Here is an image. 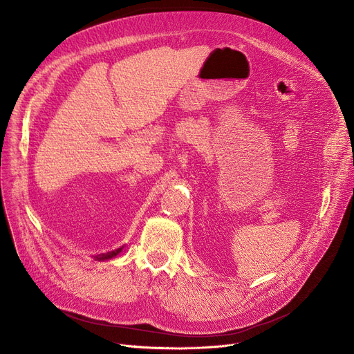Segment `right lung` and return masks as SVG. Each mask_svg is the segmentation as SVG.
Masks as SVG:
<instances>
[{
    "mask_svg": "<svg viewBox=\"0 0 354 354\" xmlns=\"http://www.w3.org/2000/svg\"><path fill=\"white\" fill-rule=\"evenodd\" d=\"M122 250H123V247H122V248H118L116 251H110V252H107V254H100V255L96 257V259H97V261H107V259L115 258Z\"/></svg>",
    "mask_w": 354,
    "mask_h": 354,
    "instance_id": "add662e5",
    "label": "right lung"
}]
</instances>
